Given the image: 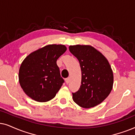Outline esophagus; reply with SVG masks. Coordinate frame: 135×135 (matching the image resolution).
I'll list each match as a JSON object with an SVG mask.
<instances>
[{
    "instance_id": "34e87169",
    "label": "esophagus",
    "mask_w": 135,
    "mask_h": 135,
    "mask_svg": "<svg viewBox=\"0 0 135 135\" xmlns=\"http://www.w3.org/2000/svg\"><path fill=\"white\" fill-rule=\"evenodd\" d=\"M65 80V83H66V84H69V82H70V79H69V78H66Z\"/></svg>"
}]
</instances>
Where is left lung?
<instances>
[{"label":"left lung","instance_id":"obj_1","mask_svg":"<svg viewBox=\"0 0 135 135\" xmlns=\"http://www.w3.org/2000/svg\"><path fill=\"white\" fill-rule=\"evenodd\" d=\"M70 52L76 57L81 70L79 90L72 93L79 106L89 109L103 102L113 88L114 75L109 61L94 47L89 45L69 46Z\"/></svg>","mask_w":135,"mask_h":135}]
</instances>
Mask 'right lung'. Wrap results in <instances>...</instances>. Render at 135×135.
Returning <instances> with one entry per match:
<instances>
[{
	"instance_id": "1",
	"label": "right lung",
	"mask_w": 135,
	"mask_h": 135,
	"mask_svg": "<svg viewBox=\"0 0 135 135\" xmlns=\"http://www.w3.org/2000/svg\"><path fill=\"white\" fill-rule=\"evenodd\" d=\"M66 51L64 45H47L24 59L20 67L18 78L27 96L40 102L54 98L64 82L57 60Z\"/></svg>"
}]
</instances>
